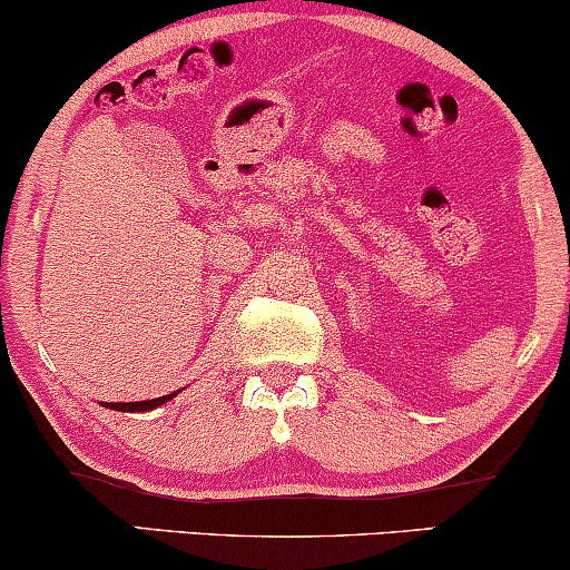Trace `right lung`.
Listing matches in <instances>:
<instances>
[{"label":"right lung","instance_id":"right-lung-1","mask_svg":"<svg viewBox=\"0 0 570 570\" xmlns=\"http://www.w3.org/2000/svg\"><path fill=\"white\" fill-rule=\"evenodd\" d=\"M168 399H174V394L160 396V399H147V402H115V404H109V407H115V410H120V412H144V410L158 407V404L168 402Z\"/></svg>","mask_w":570,"mask_h":570}]
</instances>
